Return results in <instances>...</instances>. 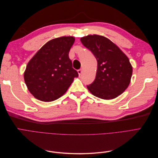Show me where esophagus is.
Here are the masks:
<instances>
[{"mask_svg":"<svg viewBox=\"0 0 158 158\" xmlns=\"http://www.w3.org/2000/svg\"><path fill=\"white\" fill-rule=\"evenodd\" d=\"M78 75H79V76H80L81 74H82V70H81V69L78 70Z\"/></svg>","mask_w":158,"mask_h":158,"instance_id":"obj_1","label":"esophagus"}]
</instances>
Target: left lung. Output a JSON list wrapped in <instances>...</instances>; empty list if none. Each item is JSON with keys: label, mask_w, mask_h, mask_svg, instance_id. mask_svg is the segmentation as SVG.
<instances>
[{"label": "left lung", "mask_w": 158, "mask_h": 158, "mask_svg": "<svg viewBox=\"0 0 158 158\" xmlns=\"http://www.w3.org/2000/svg\"><path fill=\"white\" fill-rule=\"evenodd\" d=\"M98 61L96 76L87 85L95 96L112 99L123 94L131 82L132 67L127 55L108 38L88 35L80 39Z\"/></svg>", "instance_id": "8db88e82"}]
</instances>
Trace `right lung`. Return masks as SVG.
I'll return each instance as SVG.
<instances>
[{
	"instance_id": "1",
	"label": "right lung",
	"mask_w": 158,
	"mask_h": 158,
	"mask_svg": "<svg viewBox=\"0 0 158 158\" xmlns=\"http://www.w3.org/2000/svg\"><path fill=\"white\" fill-rule=\"evenodd\" d=\"M74 37H60L43 46L27 63L23 74L30 92L42 102H52L65 94L78 76L69 59Z\"/></svg>"
}]
</instances>
